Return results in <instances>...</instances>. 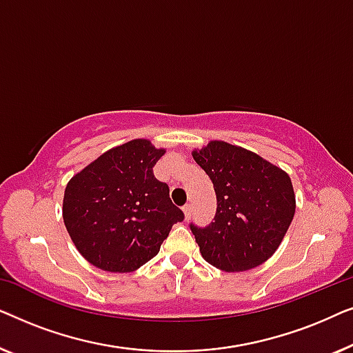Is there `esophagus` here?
<instances>
[{"instance_id":"esophagus-1","label":"esophagus","mask_w":353,"mask_h":353,"mask_svg":"<svg viewBox=\"0 0 353 353\" xmlns=\"http://www.w3.org/2000/svg\"><path fill=\"white\" fill-rule=\"evenodd\" d=\"M191 210H192L191 204H186L185 207H183V212H185V219H186V220H190V216H191Z\"/></svg>"}]
</instances>
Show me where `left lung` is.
<instances>
[{
	"instance_id": "left-lung-1",
	"label": "left lung",
	"mask_w": 353,
	"mask_h": 353,
	"mask_svg": "<svg viewBox=\"0 0 353 353\" xmlns=\"http://www.w3.org/2000/svg\"><path fill=\"white\" fill-rule=\"evenodd\" d=\"M192 157L214 183V221L190 228L205 262L223 272L262 265L279 248L296 212L291 178L255 152L210 141Z\"/></svg>"
}]
</instances>
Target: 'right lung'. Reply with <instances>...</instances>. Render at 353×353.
I'll list each match as a JSON object with an SVG mask.
<instances>
[{"label":"right lung","instance_id":"obj_1","mask_svg":"<svg viewBox=\"0 0 353 353\" xmlns=\"http://www.w3.org/2000/svg\"><path fill=\"white\" fill-rule=\"evenodd\" d=\"M165 154L148 139L109 149L67 183L62 216L70 239L104 272H133L156 257L185 219L152 167Z\"/></svg>","mask_w":353,"mask_h":353}]
</instances>
